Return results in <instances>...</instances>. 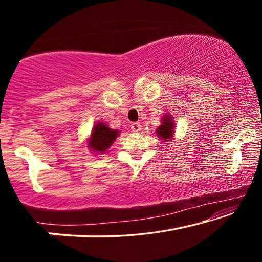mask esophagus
<instances>
[{
	"label": "esophagus",
	"instance_id": "obj_1",
	"mask_svg": "<svg viewBox=\"0 0 262 262\" xmlns=\"http://www.w3.org/2000/svg\"><path fill=\"white\" fill-rule=\"evenodd\" d=\"M130 129L133 132H140L141 130V125L139 122H133L130 125Z\"/></svg>",
	"mask_w": 262,
	"mask_h": 262
}]
</instances>
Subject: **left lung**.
Wrapping results in <instances>:
<instances>
[{"label":"left lung","instance_id":"obj_1","mask_svg":"<svg viewBox=\"0 0 262 262\" xmlns=\"http://www.w3.org/2000/svg\"><path fill=\"white\" fill-rule=\"evenodd\" d=\"M173 129H174V121H172L170 115H164L162 125L157 128V135L163 140L168 141L171 139L172 135H173Z\"/></svg>","mask_w":262,"mask_h":262}]
</instances>
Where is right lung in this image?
<instances>
[{"instance_id": "add662e5", "label": "right lung", "mask_w": 262, "mask_h": 262, "mask_svg": "<svg viewBox=\"0 0 262 262\" xmlns=\"http://www.w3.org/2000/svg\"><path fill=\"white\" fill-rule=\"evenodd\" d=\"M118 130H112L105 123L99 122L92 129L91 139L90 142H89V148L94 150V151L104 152L106 149L111 147V144L118 137Z\"/></svg>"}]
</instances>
